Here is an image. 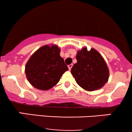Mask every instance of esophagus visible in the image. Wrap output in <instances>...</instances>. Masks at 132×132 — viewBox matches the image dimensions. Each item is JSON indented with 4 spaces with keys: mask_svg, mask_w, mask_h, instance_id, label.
Masks as SVG:
<instances>
[{
    "mask_svg": "<svg viewBox=\"0 0 132 132\" xmlns=\"http://www.w3.org/2000/svg\"><path fill=\"white\" fill-rule=\"evenodd\" d=\"M72 64L68 65V68H69V70H71V68H72Z\"/></svg>",
    "mask_w": 132,
    "mask_h": 132,
    "instance_id": "obj_1",
    "label": "esophagus"
}]
</instances>
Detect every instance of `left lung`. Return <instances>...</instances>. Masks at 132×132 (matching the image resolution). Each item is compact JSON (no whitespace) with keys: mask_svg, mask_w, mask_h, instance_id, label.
Instances as JSON below:
<instances>
[{"mask_svg":"<svg viewBox=\"0 0 132 132\" xmlns=\"http://www.w3.org/2000/svg\"><path fill=\"white\" fill-rule=\"evenodd\" d=\"M77 63L71 72L80 87L87 91L98 90L107 82L109 71L104 57L94 48L84 47L76 54Z\"/></svg>","mask_w":132,"mask_h":132,"instance_id":"8db88e82","label":"left lung"}]
</instances>
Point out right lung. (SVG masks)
Returning <instances> with one entry per match:
<instances>
[{
    "label": "right lung",
    "mask_w": 132,
    "mask_h": 132,
    "mask_svg": "<svg viewBox=\"0 0 132 132\" xmlns=\"http://www.w3.org/2000/svg\"><path fill=\"white\" fill-rule=\"evenodd\" d=\"M60 48L56 45H46L33 53L25 65V72L31 86L47 90L60 81L62 75L68 70Z\"/></svg>",
    "instance_id": "1"
}]
</instances>
